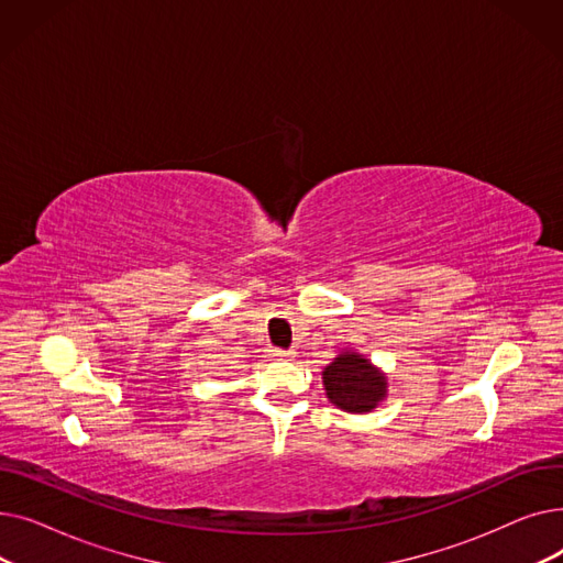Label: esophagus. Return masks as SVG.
Instances as JSON below:
<instances>
[{"label": "esophagus", "instance_id": "esophagus-1", "mask_svg": "<svg viewBox=\"0 0 563 563\" xmlns=\"http://www.w3.org/2000/svg\"><path fill=\"white\" fill-rule=\"evenodd\" d=\"M269 356H272V358H276V361H283V358H289L291 353H289V351H285V349H272V351H269Z\"/></svg>", "mask_w": 563, "mask_h": 563}]
</instances>
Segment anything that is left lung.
<instances>
[{"label":"left lung","instance_id":"obj_1","mask_svg":"<svg viewBox=\"0 0 563 563\" xmlns=\"http://www.w3.org/2000/svg\"><path fill=\"white\" fill-rule=\"evenodd\" d=\"M323 386L335 406L346 412H365L386 397L388 383L358 353H342L323 369Z\"/></svg>","mask_w":563,"mask_h":563}]
</instances>
